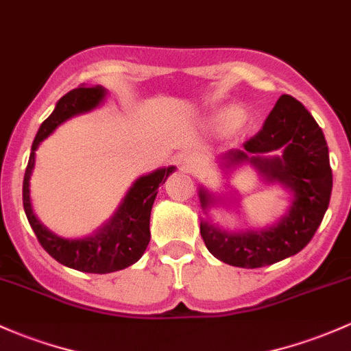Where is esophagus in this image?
Instances as JSON below:
<instances>
[{
	"instance_id": "obj_1",
	"label": "esophagus",
	"mask_w": 351,
	"mask_h": 351,
	"mask_svg": "<svg viewBox=\"0 0 351 351\" xmlns=\"http://www.w3.org/2000/svg\"><path fill=\"white\" fill-rule=\"evenodd\" d=\"M201 164H202V159H201V156H199L197 152L186 154V156H184V159H182V165H184V169H186V171H195V169L201 167Z\"/></svg>"
}]
</instances>
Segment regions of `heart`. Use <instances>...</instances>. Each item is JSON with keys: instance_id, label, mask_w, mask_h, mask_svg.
<instances>
[{"instance_id": "obj_1", "label": "heart", "mask_w": 351, "mask_h": 351, "mask_svg": "<svg viewBox=\"0 0 351 351\" xmlns=\"http://www.w3.org/2000/svg\"><path fill=\"white\" fill-rule=\"evenodd\" d=\"M241 117V112L237 108H229V110L224 112V119L229 120H237Z\"/></svg>"}]
</instances>
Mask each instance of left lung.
<instances>
[{
	"label": "left lung",
	"mask_w": 351,
	"mask_h": 351,
	"mask_svg": "<svg viewBox=\"0 0 351 351\" xmlns=\"http://www.w3.org/2000/svg\"><path fill=\"white\" fill-rule=\"evenodd\" d=\"M217 164L228 179L224 191L213 192L204 186L197 191L206 216L201 234L214 258L236 267H263L296 254L310 243L330 204L333 176L325 135L301 101L281 95L263 130L243 149L221 154ZM243 165H251L265 183L281 185L292 195L290 206L271 225L222 228L208 214L216 206L240 213L239 193L228 184V176Z\"/></svg>",
	"instance_id": "obj_1"
}]
</instances>
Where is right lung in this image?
<instances>
[{
	"label": "right lung",
	"mask_w": 351,
	"mask_h": 351,
	"mask_svg": "<svg viewBox=\"0 0 351 351\" xmlns=\"http://www.w3.org/2000/svg\"><path fill=\"white\" fill-rule=\"evenodd\" d=\"M107 95L108 90L104 86H78L56 101L53 112L36 132L23 179L25 214L40 244L60 265L82 273H114L125 269L142 258L150 241V213L157 192L165 179L176 172V165H169L137 177L117 206L114 214L88 236L75 239L62 237L50 231L36 217L29 195V179L35 171L36 150L41 142L50 137L62 123L99 108Z\"/></svg>",
	"instance_id": "add662e5"
}]
</instances>
